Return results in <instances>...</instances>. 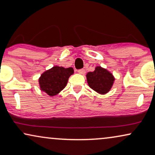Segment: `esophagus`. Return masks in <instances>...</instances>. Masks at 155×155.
I'll list each match as a JSON object with an SVG mask.
<instances>
[{"label":"esophagus","instance_id":"obj_1","mask_svg":"<svg viewBox=\"0 0 155 155\" xmlns=\"http://www.w3.org/2000/svg\"><path fill=\"white\" fill-rule=\"evenodd\" d=\"M78 73H79L80 74H81V75H84V73H85V71H84V69L78 70Z\"/></svg>","mask_w":155,"mask_h":155}]
</instances>
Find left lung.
<instances>
[{"label": "left lung", "mask_w": 155, "mask_h": 155, "mask_svg": "<svg viewBox=\"0 0 155 155\" xmlns=\"http://www.w3.org/2000/svg\"><path fill=\"white\" fill-rule=\"evenodd\" d=\"M86 77L90 87L100 94L109 92L115 80L111 73L101 66L95 68L93 72H89Z\"/></svg>", "instance_id": "8db88e82"}]
</instances>
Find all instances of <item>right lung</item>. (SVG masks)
Masks as SVG:
<instances>
[{"instance_id":"1","label":"right lung","mask_w":155,"mask_h":155,"mask_svg":"<svg viewBox=\"0 0 155 155\" xmlns=\"http://www.w3.org/2000/svg\"><path fill=\"white\" fill-rule=\"evenodd\" d=\"M73 73V68L54 66L41 75L39 79L40 90L51 97L55 96L65 87L68 78Z\"/></svg>"}]
</instances>
